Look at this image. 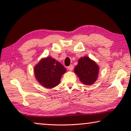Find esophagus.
Returning <instances> with one entry per match:
<instances>
[{
  "mask_svg": "<svg viewBox=\"0 0 131 131\" xmlns=\"http://www.w3.org/2000/svg\"><path fill=\"white\" fill-rule=\"evenodd\" d=\"M67 69H69V70H70V71H72V70H73V69H74V66L72 65V64H71V65L69 66V67H67Z\"/></svg>",
  "mask_w": 131,
  "mask_h": 131,
  "instance_id": "obj_1",
  "label": "esophagus"
}]
</instances>
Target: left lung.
Segmentation results:
<instances>
[{"mask_svg":"<svg viewBox=\"0 0 131 131\" xmlns=\"http://www.w3.org/2000/svg\"><path fill=\"white\" fill-rule=\"evenodd\" d=\"M74 72L83 84L91 85L97 80L99 67L88 57H84L79 59L78 64L74 68Z\"/></svg>","mask_w":131,"mask_h":131,"instance_id":"obj_1","label":"left lung"}]
</instances>
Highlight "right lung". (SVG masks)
I'll return each instance as SVG.
<instances>
[{
  "instance_id": "obj_1",
  "label": "right lung",
  "mask_w": 131,
  "mask_h": 131,
  "mask_svg": "<svg viewBox=\"0 0 131 131\" xmlns=\"http://www.w3.org/2000/svg\"><path fill=\"white\" fill-rule=\"evenodd\" d=\"M66 69L61 64L51 57L41 60L34 69L36 79L46 88H52L59 84L61 75Z\"/></svg>"
}]
</instances>
